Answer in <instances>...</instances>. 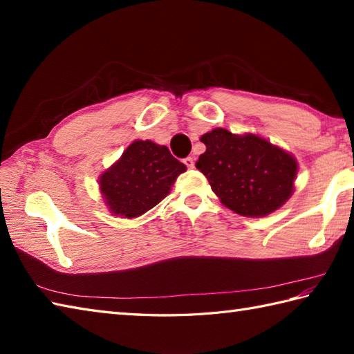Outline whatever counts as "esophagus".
Instances as JSON below:
<instances>
[{"instance_id":"1","label":"esophagus","mask_w":354,"mask_h":354,"mask_svg":"<svg viewBox=\"0 0 354 354\" xmlns=\"http://www.w3.org/2000/svg\"><path fill=\"white\" fill-rule=\"evenodd\" d=\"M184 164H185L189 169H193V167H194V158H193V156H187L185 160H184Z\"/></svg>"}]
</instances>
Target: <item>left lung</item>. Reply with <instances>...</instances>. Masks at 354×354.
I'll use <instances>...</instances> for the list:
<instances>
[{
  "label": "left lung",
  "instance_id": "1",
  "mask_svg": "<svg viewBox=\"0 0 354 354\" xmlns=\"http://www.w3.org/2000/svg\"><path fill=\"white\" fill-rule=\"evenodd\" d=\"M207 150L196 169L222 204L242 216L261 217L290 198L298 165L293 156L257 135L217 127L202 135Z\"/></svg>",
  "mask_w": 354,
  "mask_h": 354
}]
</instances>
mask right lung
I'll list each match as a JSON object with an SVG mask.
<instances>
[{"label": "right lung", "mask_w": 354, "mask_h": 354, "mask_svg": "<svg viewBox=\"0 0 354 354\" xmlns=\"http://www.w3.org/2000/svg\"><path fill=\"white\" fill-rule=\"evenodd\" d=\"M187 167L165 146L133 141L100 176V190L115 216L137 217L161 202Z\"/></svg>", "instance_id": "1"}]
</instances>
